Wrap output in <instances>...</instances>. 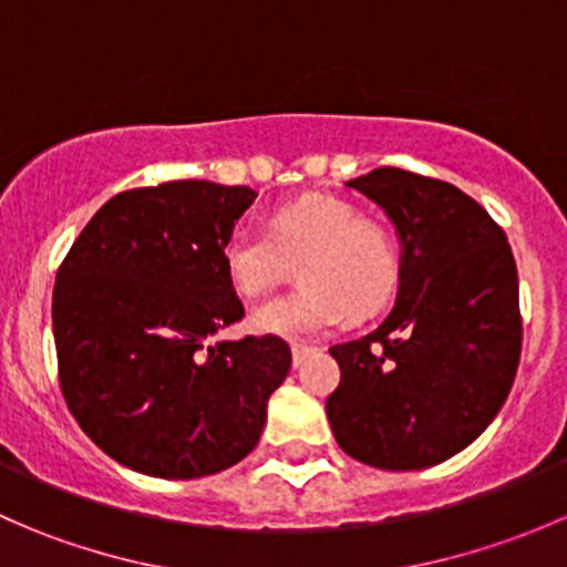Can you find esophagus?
Wrapping results in <instances>:
<instances>
[{"label": "esophagus", "instance_id": "1", "mask_svg": "<svg viewBox=\"0 0 567 567\" xmlns=\"http://www.w3.org/2000/svg\"><path fill=\"white\" fill-rule=\"evenodd\" d=\"M290 351H293V368H299V364H305L307 357H312V353H316V348L301 346V342H293V348H290Z\"/></svg>", "mask_w": 567, "mask_h": 567}]
</instances>
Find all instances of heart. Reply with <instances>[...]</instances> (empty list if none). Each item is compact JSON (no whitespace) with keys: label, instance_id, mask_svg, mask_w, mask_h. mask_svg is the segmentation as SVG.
<instances>
[{"label":"heart","instance_id":"heart-1","mask_svg":"<svg viewBox=\"0 0 567 567\" xmlns=\"http://www.w3.org/2000/svg\"><path fill=\"white\" fill-rule=\"evenodd\" d=\"M236 293L257 299L299 262L301 290L255 307L249 326L257 334L316 337L346 316L364 318L386 305L398 282V249L379 221L359 216L351 203L323 194L279 205L266 233L238 227L221 249Z\"/></svg>","mask_w":567,"mask_h":567}]
</instances>
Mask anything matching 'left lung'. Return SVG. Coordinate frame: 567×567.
Segmentation results:
<instances>
[{
    "label": "left lung",
    "mask_w": 567,
    "mask_h": 567,
    "mask_svg": "<svg viewBox=\"0 0 567 567\" xmlns=\"http://www.w3.org/2000/svg\"><path fill=\"white\" fill-rule=\"evenodd\" d=\"M400 241L398 299L375 331L331 346L337 444L390 472L466 450L499 414L522 357L518 271L505 233L453 183L379 167L348 181Z\"/></svg>",
    "instance_id": "1"
}]
</instances>
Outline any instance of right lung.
<instances>
[{"label": "right lung", "instance_id": "right-lung-1", "mask_svg": "<svg viewBox=\"0 0 567 567\" xmlns=\"http://www.w3.org/2000/svg\"><path fill=\"white\" fill-rule=\"evenodd\" d=\"M257 194L169 181L112 197L73 241L51 299L65 403L134 472L194 480L260 442L290 370L279 337H210L244 318L221 249Z\"/></svg>", "mask_w": 567, "mask_h": 567}]
</instances>
